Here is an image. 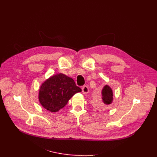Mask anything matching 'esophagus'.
<instances>
[{"mask_svg": "<svg viewBox=\"0 0 157 157\" xmlns=\"http://www.w3.org/2000/svg\"><path fill=\"white\" fill-rule=\"evenodd\" d=\"M88 91H89V90H88V88L87 86H86V85L83 86V87H82V92H83V94H88Z\"/></svg>", "mask_w": 157, "mask_h": 157, "instance_id": "1", "label": "esophagus"}]
</instances>
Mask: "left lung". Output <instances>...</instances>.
<instances>
[{
	"label": "left lung",
	"mask_w": 157,
	"mask_h": 157,
	"mask_svg": "<svg viewBox=\"0 0 157 157\" xmlns=\"http://www.w3.org/2000/svg\"><path fill=\"white\" fill-rule=\"evenodd\" d=\"M102 101L105 104H110L113 101V91L111 88L108 86L105 85L102 91ZM99 106V104L97 105Z\"/></svg>",
	"instance_id": "left-lung-1"
}]
</instances>
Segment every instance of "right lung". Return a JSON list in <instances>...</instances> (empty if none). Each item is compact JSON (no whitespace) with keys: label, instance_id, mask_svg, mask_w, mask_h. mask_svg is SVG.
<instances>
[{"label":"right lung","instance_id":"right-lung-1","mask_svg":"<svg viewBox=\"0 0 157 157\" xmlns=\"http://www.w3.org/2000/svg\"><path fill=\"white\" fill-rule=\"evenodd\" d=\"M81 92L73 79L59 74L47 79L41 85L39 100L45 109L51 112L59 111L67 104L75 94Z\"/></svg>","mask_w":157,"mask_h":157}]
</instances>
